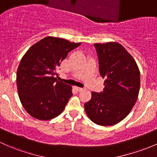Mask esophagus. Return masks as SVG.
I'll use <instances>...</instances> for the list:
<instances>
[{
    "mask_svg": "<svg viewBox=\"0 0 157 157\" xmlns=\"http://www.w3.org/2000/svg\"><path fill=\"white\" fill-rule=\"evenodd\" d=\"M75 89L77 90V91H79V92L82 91V90H84V89L82 88V87H78V86H75Z\"/></svg>",
    "mask_w": 157,
    "mask_h": 157,
    "instance_id": "esophagus-1",
    "label": "esophagus"
}]
</instances>
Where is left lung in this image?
I'll return each mask as SVG.
<instances>
[{"label": "left lung", "instance_id": "obj_1", "mask_svg": "<svg viewBox=\"0 0 157 157\" xmlns=\"http://www.w3.org/2000/svg\"><path fill=\"white\" fill-rule=\"evenodd\" d=\"M105 89L92 92L86 113L100 126H113L129 113L140 90V72L132 56L118 43L95 44Z\"/></svg>", "mask_w": 157, "mask_h": 157}]
</instances>
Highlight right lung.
I'll list each match as a JSON object with an SVG mask.
<instances>
[{
  "label": "right lung",
  "instance_id": "obj_1",
  "mask_svg": "<svg viewBox=\"0 0 157 157\" xmlns=\"http://www.w3.org/2000/svg\"><path fill=\"white\" fill-rule=\"evenodd\" d=\"M81 43L47 37L36 43L22 57L16 74L19 99L33 117L48 120L59 116L72 96L70 85L56 76L67 53Z\"/></svg>",
  "mask_w": 157,
  "mask_h": 157
}]
</instances>
